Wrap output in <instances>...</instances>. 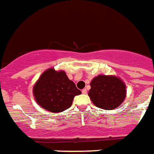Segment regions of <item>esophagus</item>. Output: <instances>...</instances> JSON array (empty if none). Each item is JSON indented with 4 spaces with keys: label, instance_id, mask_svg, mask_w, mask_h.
Masks as SVG:
<instances>
[{
    "label": "esophagus",
    "instance_id": "obj_1",
    "mask_svg": "<svg viewBox=\"0 0 154 154\" xmlns=\"http://www.w3.org/2000/svg\"><path fill=\"white\" fill-rule=\"evenodd\" d=\"M82 92H83V94H86V93H87V90L85 89V88H84V89L82 90Z\"/></svg>",
    "mask_w": 154,
    "mask_h": 154
}]
</instances>
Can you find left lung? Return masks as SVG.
<instances>
[{"label":"left lung","mask_w":154,"mask_h":154,"mask_svg":"<svg viewBox=\"0 0 154 154\" xmlns=\"http://www.w3.org/2000/svg\"><path fill=\"white\" fill-rule=\"evenodd\" d=\"M90 86L88 96L98 108L111 110L119 107L125 100V83L115 75H99L92 79Z\"/></svg>","instance_id":"obj_1"}]
</instances>
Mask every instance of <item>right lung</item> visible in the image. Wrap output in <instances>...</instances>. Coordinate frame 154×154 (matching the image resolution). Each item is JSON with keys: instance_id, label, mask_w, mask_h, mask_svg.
Instances as JSON below:
<instances>
[{"instance_id": "add662e5", "label": "right lung", "mask_w": 154, "mask_h": 154, "mask_svg": "<svg viewBox=\"0 0 154 154\" xmlns=\"http://www.w3.org/2000/svg\"><path fill=\"white\" fill-rule=\"evenodd\" d=\"M81 91L70 80L63 70L49 68L38 79L33 87V95L36 103L44 109L60 113L70 108L73 99Z\"/></svg>"}]
</instances>
